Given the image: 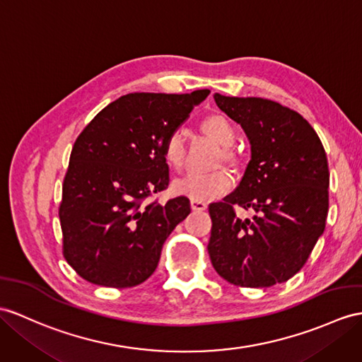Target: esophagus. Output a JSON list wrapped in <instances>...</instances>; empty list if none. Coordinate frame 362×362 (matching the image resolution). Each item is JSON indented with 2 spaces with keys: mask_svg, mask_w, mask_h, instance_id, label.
I'll return each mask as SVG.
<instances>
[{
  "mask_svg": "<svg viewBox=\"0 0 362 362\" xmlns=\"http://www.w3.org/2000/svg\"><path fill=\"white\" fill-rule=\"evenodd\" d=\"M190 206H192V209H193V210L202 211V210H206V209H207V202L201 201V199H190Z\"/></svg>",
  "mask_w": 362,
  "mask_h": 362,
  "instance_id": "obj_1",
  "label": "esophagus"
}]
</instances>
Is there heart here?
I'll use <instances>...</instances> for the list:
<instances>
[{
  "label": "heart",
  "mask_w": 362,
  "mask_h": 362,
  "mask_svg": "<svg viewBox=\"0 0 362 362\" xmlns=\"http://www.w3.org/2000/svg\"><path fill=\"white\" fill-rule=\"evenodd\" d=\"M201 129L207 136H210L218 144L228 147L235 143V129L223 115H209L201 122ZM226 160L232 161L233 153L230 151L224 152ZM164 163L173 172H181L186 165V147H184V136L181 130L170 132L163 144ZM172 187L180 195L190 197L192 199H211L224 195L230 190L232 180L226 172L214 173H190L181 180H176Z\"/></svg>",
  "instance_id": "heart-1"
}]
</instances>
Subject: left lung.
Instances as JSON below:
<instances>
[{
  "mask_svg": "<svg viewBox=\"0 0 362 362\" xmlns=\"http://www.w3.org/2000/svg\"><path fill=\"white\" fill-rule=\"evenodd\" d=\"M214 98L241 124L252 158L240 186L209 206L211 266L233 286L286 283L303 269L325 228L330 173L322 143L307 119L279 103ZM235 205L252 208L254 218H238Z\"/></svg>",
  "mask_w": 362,
  "mask_h": 362,
  "instance_id": "8db88e82",
  "label": "left lung"
}]
</instances>
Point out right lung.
<instances>
[{"label":"right lung","mask_w":362,"mask_h":362,"mask_svg":"<svg viewBox=\"0 0 362 362\" xmlns=\"http://www.w3.org/2000/svg\"><path fill=\"white\" fill-rule=\"evenodd\" d=\"M209 93H129L79 134L59 204L63 253L79 276L124 288L155 272L167 236L190 214V201L176 197L163 206L146 199L169 186L164 139Z\"/></svg>","instance_id":"right-lung-1"}]
</instances>
